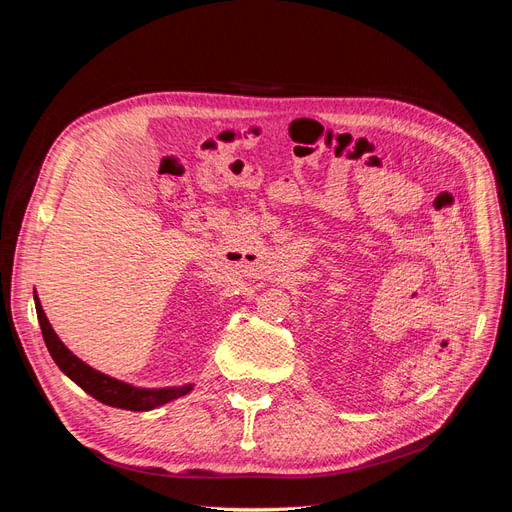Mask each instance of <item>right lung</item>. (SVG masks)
I'll use <instances>...</instances> for the list:
<instances>
[{"mask_svg":"<svg viewBox=\"0 0 512 512\" xmlns=\"http://www.w3.org/2000/svg\"><path fill=\"white\" fill-rule=\"evenodd\" d=\"M34 303H36V314H38L44 344L49 348L53 361L74 384H79L81 389L91 397H96L100 404L132 410V412H147L158 406H164L177 397L188 395L194 389V384L166 386V389H141V386H132L128 382H121L117 378L102 374V371L89 367L85 361L79 359V356L72 354V350H68L66 344L61 342L57 333L53 331L49 318H46L36 292H34Z\"/></svg>","mask_w":512,"mask_h":512,"instance_id":"right-lung-1","label":"right lung"}]
</instances>
